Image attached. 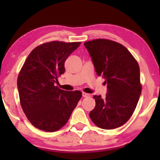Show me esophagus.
<instances>
[{
    "label": "esophagus",
    "instance_id": "obj_1",
    "mask_svg": "<svg viewBox=\"0 0 160 160\" xmlns=\"http://www.w3.org/2000/svg\"><path fill=\"white\" fill-rule=\"evenodd\" d=\"M82 96H83V97H84V98H87V97H89L90 95H89V94H88V93H86V92H82Z\"/></svg>",
    "mask_w": 160,
    "mask_h": 160
}]
</instances>
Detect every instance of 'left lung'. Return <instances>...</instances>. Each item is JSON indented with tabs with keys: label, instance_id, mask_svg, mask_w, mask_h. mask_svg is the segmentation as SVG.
Here are the masks:
<instances>
[{
	"label": "left lung",
	"instance_id": "1",
	"mask_svg": "<svg viewBox=\"0 0 160 160\" xmlns=\"http://www.w3.org/2000/svg\"><path fill=\"white\" fill-rule=\"evenodd\" d=\"M84 45L97 75L107 84L106 97L93 96L96 104L89 117L104 130L121 127L132 115L141 96L139 65L127 48L115 41L95 39Z\"/></svg>",
	"mask_w": 160,
	"mask_h": 160
}]
</instances>
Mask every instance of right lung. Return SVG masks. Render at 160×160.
<instances>
[{
    "instance_id": "add662e5",
    "label": "right lung",
    "mask_w": 160,
    "mask_h": 160,
    "mask_svg": "<svg viewBox=\"0 0 160 160\" xmlns=\"http://www.w3.org/2000/svg\"><path fill=\"white\" fill-rule=\"evenodd\" d=\"M81 42L52 41L32 50L17 78L22 108L32 125L54 132L68 121L82 98L80 91L68 92L55 86L65 72L64 63Z\"/></svg>"
}]
</instances>
